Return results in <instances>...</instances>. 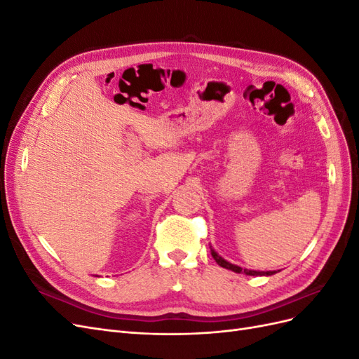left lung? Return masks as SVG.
Listing matches in <instances>:
<instances>
[{
    "label": "left lung",
    "instance_id": "obj_1",
    "mask_svg": "<svg viewBox=\"0 0 359 359\" xmlns=\"http://www.w3.org/2000/svg\"><path fill=\"white\" fill-rule=\"evenodd\" d=\"M211 256L215 259V262L219 264L220 266H223V268H226V269H231V271H233V273H238V274H245V276H273V274H276V271H252V269H243L241 266H236V265H233V264H229V262H226V260L223 259V257H220L219 255H217L214 250L211 248Z\"/></svg>",
    "mask_w": 359,
    "mask_h": 359
}]
</instances>
